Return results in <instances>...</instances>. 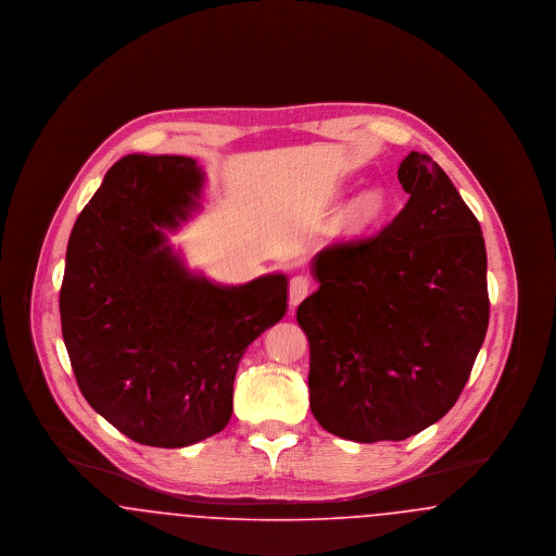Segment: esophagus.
<instances>
[{
	"mask_svg": "<svg viewBox=\"0 0 556 556\" xmlns=\"http://www.w3.org/2000/svg\"><path fill=\"white\" fill-rule=\"evenodd\" d=\"M311 293V279L306 275H295L290 281V304L295 308Z\"/></svg>",
	"mask_w": 556,
	"mask_h": 556,
	"instance_id": "34e87169",
	"label": "esophagus"
}]
</instances>
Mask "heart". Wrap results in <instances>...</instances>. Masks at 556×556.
<instances>
[{
  "instance_id": "obj_1",
  "label": "heart",
  "mask_w": 556,
  "mask_h": 556,
  "mask_svg": "<svg viewBox=\"0 0 556 556\" xmlns=\"http://www.w3.org/2000/svg\"><path fill=\"white\" fill-rule=\"evenodd\" d=\"M388 208H390V202L381 189H367L354 200L352 208L348 212V220L354 227H369L379 223L386 216Z\"/></svg>"
}]
</instances>
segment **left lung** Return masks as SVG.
I'll return each instance as SVG.
<instances>
[{"instance_id": "8db88e82", "label": "left lung", "mask_w": 556, "mask_h": 556, "mask_svg": "<svg viewBox=\"0 0 556 556\" xmlns=\"http://www.w3.org/2000/svg\"><path fill=\"white\" fill-rule=\"evenodd\" d=\"M408 202L372 238L313 258L318 290L298 306L311 344V410L352 442H400L440 421L483 344L488 258L476 214L427 154L397 168Z\"/></svg>"}]
</instances>
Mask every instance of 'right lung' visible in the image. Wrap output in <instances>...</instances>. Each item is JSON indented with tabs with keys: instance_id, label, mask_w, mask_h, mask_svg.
Returning <instances> with one entry per match:
<instances>
[{
	"instance_id": "obj_1",
	"label": "right lung",
	"mask_w": 556,
	"mask_h": 556,
	"mask_svg": "<svg viewBox=\"0 0 556 556\" xmlns=\"http://www.w3.org/2000/svg\"><path fill=\"white\" fill-rule=\"evenodd\" d=\"M186 156L118 160L73 227L62 338L80 394L132 442L184 448L223 431L245 348L288 308V277L218 286L189 273L164 229L198 206Z\"/></svg>"
}]
</instances>
